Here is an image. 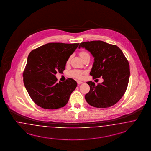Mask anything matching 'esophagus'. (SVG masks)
Returning a JSON list of instances; mask_svg holds the SVG:
<instances>
[{
  "mask_svg": "<svg viewBox=\"0 0 151 151\" xmlns=\"http://www.w3.org/2000/svg\"><path fill=\"white\" fill-rule=\"evenodd\" d=\"M77 83H78V85L81 84L83 83L82 81H78Z\"/></svg>",
  "mask_w": 151,
  "mask_h": 151,
  "instance_id": "obj_1",
  "label": "esophagus"
}]
</instances>
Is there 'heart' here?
<instances>
[{
	"instance_id": "1",
	"label": "heart",
	"mask_w": 151,
	"mask_h": 151,
	"mask_svg": "<svg viewBox=\"0 0 151 151\" xmlns=\"http://www.w3.org/2000/svg\"><path fill=\"white\" fill-rule=\"evenodd\" d=\"M87 55H88V53H87L85 52H81L80 53V56L81 58H84L85 56H86ZM83 72H82L80 70H73L72 71L70 72V75L73 77L76 78H81L82 76H83Z\"/></svg>"
}]
</instances>
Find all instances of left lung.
I'll return each mask as SVG.
<instances>
[{"instance_id": "8db88e82", "label": "left lung", "mask_w": 151, "mask_h": 151, "mask_svg": "<svg viewBox=\"0 0 151 151\" xmlns=\"http://www.w3.org/2000/svg\"><path fill=\"white\" fill-rule=\"evenodd\" d=\"M85 48L94 57L90 75L93 78L101 76L103 82L96 86L92 81L86 102L97 108H107L118 102L127 91L130 77L129 64L122 50L115 45L103 41L81 42L78 48Z\"/></svg>"}]
</instances>
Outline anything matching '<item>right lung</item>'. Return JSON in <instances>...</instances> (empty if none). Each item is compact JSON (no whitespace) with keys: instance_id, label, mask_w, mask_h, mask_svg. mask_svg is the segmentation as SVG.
Masks as SVG:
<instances>
[{"instance_id":"1","label":"right lung","mask_w":151,"mask_h":151,"mask_svg":"<svg viewBox=\"0 0 151 151\" xmlns=\"http://www.w3.org/2000/svg\"><path fill=\"white\" fill-rule=\"evenodd\" d=\"M79 43L51 42L32 50L23 73L24 86L39 107L54 109L66 106L77 86L73 78L57 83V71L65 70L67 61Z\"/></svg>"}]
</instances>
